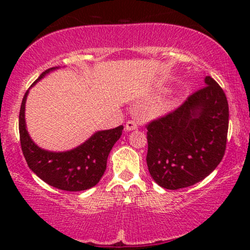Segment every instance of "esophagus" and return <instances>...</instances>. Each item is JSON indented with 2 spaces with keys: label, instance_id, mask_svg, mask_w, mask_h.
I'll list each match as a JSON object with an SVG mask.
<instances>
[{
  "label": "esophagus",
  "instance_id": "esophagus-1",
  "mask_svg": "<svg viewBox=\"0 0 250 250\" xmlns=\"http://www.w3.org/2000/svg\"><path fill=\"white\" fill-rule=\"evenodd\" d=\"M136 129H137V123L133 121V120H129V121L125 123V130L127 131L136 130Z\"/></svg>",
  "mask_w": 250,
  "mask_h": 250
}]
</instances>
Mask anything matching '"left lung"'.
I'll return each mask as SVG.
<instances>
[{
    "label": "left lung",
    "instance_id": "obj_1",
    "mask_svg": "<svg viewBox=\"0 0 250 250\" xmlns=\"http://www.w3.org/2000/svg\"><path fill=\"white\" fill-rule=\"evenodd\" d=\"M173 113L147 125V166L162 188L190 187L208 176L225 155L229 108L210 76Z\"/></svg>",
    "mask_w": 250,
    "mask_h": 250
}]
</instances>
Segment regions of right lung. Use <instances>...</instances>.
Masks as SVG:
<instances>
[{
  "label": "right lung",
  "instance_id": "obj_1",
  "mask_svg": "<svg viewBox=\"0 0 250 250\" xmlns=\"http://www.w3.org/2000/svg\"><path fill=\"white\" fill-rule=\"evenodd\" d=\"M55 69L57 67L43 71L31 87ZM28 93L29 90L25 91L22 100L19 117L20 141L28 167L45 183L61 190L81 191L96 186L107 168L111 148L122 135L123 125L96 131L87 141L71 150L59 153L45 150L31 140L27 130L24 111Z\"/></svg>",
  "mask_w": 250,
  "mask_h": 250
}]
</instances>
